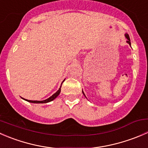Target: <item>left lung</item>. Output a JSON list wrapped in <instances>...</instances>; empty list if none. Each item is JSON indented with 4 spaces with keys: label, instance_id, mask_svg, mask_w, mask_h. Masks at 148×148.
<instances>
[{
    "label": "left lung",
    "instance_id": "1",
    "mask_svg": "<svg viewBox=\"0 0 148 148\" xmlns=\"http://www.w3.org/2000/svg\"><path fill=\"white\" fill-rule=\"evenodd\" d=\"M125 37H126V38H127V44H129L130 45H131V42H130V36H129V35H128L127 34H125ZM82 92H83V91H82ZM83 94H84V96H85V95H84V92H83Z\"/></svg>",
    "mask_w": 148,
    "mask_h": 148
}]
</instances>
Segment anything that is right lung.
Returning <instances> with one entry per match:
<instances>
[{
  "label": "right lung",
  "instance_id": "1",
  "mask_svg": "<svg viewBox=\"0 0 148 148\" xmlns=\"http://www.w3.org/2000/svg\"><path fill=\"white\" fill-rule=\"evenodd\" d=\"M64 81H63V82H64ZM61 87H62V86H61ZM61 87L59 88V90H58L57 92H56V93L53 94V95H52V96H51L50 97L48 98V99H45V100H43V101H37V100H36V101H34V100H28V99H23H23H24V100L27 101V102H28L37 103V104H38V103H47V102H51V101H53V99H56V98L58 96H59V94H60V92H61Z\"/></svg>",
  "mask_w": 148,
  "mask_h": 148
}]
</instances>
